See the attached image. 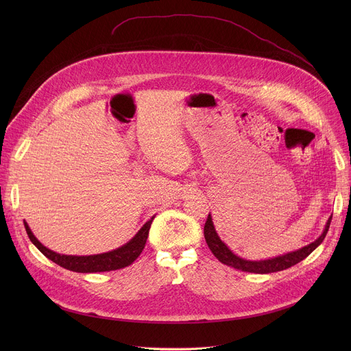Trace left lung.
<instances>
[{"label": "left lung", "instance_id": "8db88e82", "mask_svg": "<svg viewBox=\"0 0 351 351\" xmlns=\"http://www.w3.org/2000/svg\"><path fill=\"white\" fill-rule=\"evenodd\" d=\"M330 221H332V217L328 219L322 234L315 241L310 243L308 245L300 248V250H295V252H291V253L275 257V258H269V260H261V261H250V260H244V258H240L239 256L233 254L229 250V247L219 239V236L214 228L211 215H208L207 222L204 225V237H206V241L213 252V254L222 264L232 267L234 269H239V271H244V272L271 274V272L287 269V268L298 264L300 261H303L304 258H307L314 252V250L324 241V239L328 233Z\"/></svg>", "mask_w": 351, "mask_h": 351}]
</instances>
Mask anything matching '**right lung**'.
<instances>
[{"label":"right lung","instance_id":"add662e5","mask_svg":"<svg viewBox=\"0 0 351 351\" xmlns=\"http://www.w3.org/2000/svg\"><path fill=\"white\" fill-rule=\"evenodd\" d=\"M154 217L147 221L143 228L136 233V236L123 244L122 247L112 250V252L103 253V254H95V256H65V254H58L53 250L47 248L43 245L33 232L30 230L29 225L25 222V229L26 233L30 239V241L40 250V252L53 263L58 264L60 267L73 271V272H82V274H88V272H106V271H115L121 269L125 267H129L130 264L134 263V260L141 254L143 248L145 245L147 237H148V230L152 228Z\"/></svg>","mask_w":351,"mask_h":351}]
</instances>
